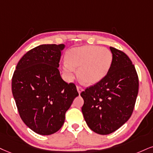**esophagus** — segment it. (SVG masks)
<instances>
[{
  "instance_id": "34e87169",
  "label": "esophagus",
  "mask_w": 153,
  "mask_h": 153,
  "mask_svg": "<svg viewBox=\"0 0 153 153\" xmlns=\"http://www.w3.org/2000/svg\"><path fill=\"white\" fill-rule=\"evenodd\" d=\"M76 89H77V91H78L79 94H80L81 92L83 91V88L81 86H79V85L76 86Z\"/></svg>"
}]
</instances>
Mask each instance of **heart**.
Listing matches in <instances>:
<instances>
[{
	"mask_svg": "<svg viewBox=\"0 0 153 153\" xmlns=\"http://www.w3.org/2000/svg\"><path fill=\"white\" fill-rule=\"evenodd\" d=\"M67 62L64 70L69 79H72L74 68H77L81 82L92 85L104 78L110 70L113 54L110 50L95 45H86L71 49L67 54Z\"/></svg>",
	"mask_w": 153,
	"mask_h": 153,
	"instance_id": "heart-1",
	"label": "heart"
}]
</instances>
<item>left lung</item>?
Instances as JSON below:
<instances>
[{
	"mask_svg": "<svg viewBox=\"0 0 153 153\" xmlns=\"http://www.w3.org/2000/svg\"><path fill=\"white\" fill-rule=\"evenodd\" d=\"M110 50L113 62L108 74L81 93L84 119L101 135L116 131L129 119L138 94V76L131 60L122 51Z\"/></svg>",
	"mask_w": 153,
	"mask_h": 153,
	"instance_id": "left-lung-1",
	"label": "left lung"
}]
</instances>
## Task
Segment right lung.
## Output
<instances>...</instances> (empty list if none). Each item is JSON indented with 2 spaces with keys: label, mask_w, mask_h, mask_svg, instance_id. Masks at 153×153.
Returning a JSON list of instances; mask_svg holds the SVG:
<instances>
[{
  "label": "right lung",
  "mask_w": 153,
  "mask_h": 153,
  "mask_svg": "<svg viewBox=\"0 0 153 153\" xmlns=\"http://www.w3.org/2000/svg\"><path fill=\"white\" fill-rule=\"evenodd\" d=\"M64 45H41L25 54L12 78V92L20 118L39 135L61 128L79 93L62 79L58 67Z\"/></svg>",
  "instance_id": "right-lung-1"
}]
</instances>
